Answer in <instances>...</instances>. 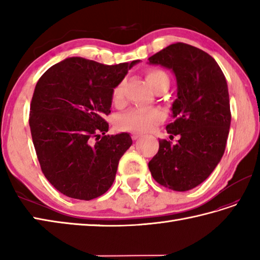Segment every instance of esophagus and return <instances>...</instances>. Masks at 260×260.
<instances>
[{
    "label": "esophagus",
    "mask_w": 260,
    "mask_h": 260,
    "mask_svg": "<svg viewBox=\"0 0 260 260\" xmlns=\"http://www.w3.org/2000/svg\"><path fill=\"white\" fill-rule=\"evenodd\" d=\"M142 136H143L142 133H136V132H135V133L132 134V139H133V140H139L140 137H142Z\"/></svg>",
    "instance_id": "obj_1"
}]
</instances>
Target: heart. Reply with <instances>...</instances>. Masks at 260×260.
<instances>
[{"label":"heart","mask_w":260,"mask_h":260,"mask_svg":"<svg viewBox=\"0 0 260 260\" xmlns=\"http://www.w3.org/2000/svg\"><path fill=\"white\" fill-rule=\"evenodd\" d=\"M146 79L152 88L155 87L159 82L167 81L170 84L169 76L159 69H151L146 73ZM113 102L119 105L124 98V86L123 82L116 85L112 92ZM164 117L162 110L157 108H133L120 114L117 117V126L120 129L128 132H145L151 129L152 127Z\"/></svg>","instance_id":"obj_1"}]
</instances>
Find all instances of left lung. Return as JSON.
Here are the masks:
<instances>
[{
    "label": "left lung",
    "mask_w": 260,
    "mask_h": 260,
    "mask_svg": "<svg viewBox=\"0 0 260 260\" xmlns=\"http://www.w3.org/2000/svg\"><path fill=\"white\" fill-rule=\"evenodd\" d=\"M148 63L170 69L176 79L170 139L159 140L150 163L157 183L174 191L201 184L221 159L227 144L231 113L225 77L217 61L201 49L178 42L148 58Z\"/></svg>",
    "instance_id": "obj_1"
}]
</instances>
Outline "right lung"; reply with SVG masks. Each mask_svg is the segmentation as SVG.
I'll return each instance as SVG.
<instances>
[{
  "label": "right lung",
  "instance_id": "add662e5",
  "mask_svg": "<svg viewBox=\"0 0 260 260\" xmlns=\"http://www.w3.org/2000/svg\"><path fill=\"white\" fill-rule=\"evenodd\" d=\"M140 60L107 66L80 57L49 68L37 82L29 125L47 180L62 194L91 200L115 180L128 133L106 135L114 87Z\"/></svg>",
  "mask_w": 260,
  "mask_h": 260
}]
</instances>
